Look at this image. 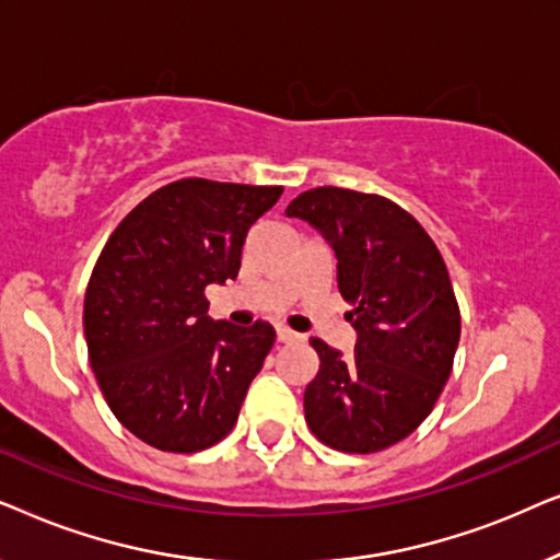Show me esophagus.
Masks as SVG:
<instances>
[{
	"mask_svg": "<svg viewBox=\"0 0 560 560\" xmlns=\"http://www.w3.org/2000/svg\"><path fill=\"white\" fill-rule=\"evenodd\" d=\"M301 336H298L295 331H290L288 326H278V341L280 343H290V341H298Z\"/></svg>",
	"mask_w": 560,
	"mask_h": 560,
	"instance_id": "esophagus-1",
	"label": "esophagus"
}]
</instances>
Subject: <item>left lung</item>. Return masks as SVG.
<instances>
[{"instance_id":"1","label":"left lung","mask_w":560,"mask_h":560,"mask_svg":"<svg viewBox=\"0 0 560 560\" xmlns=\"http://www.w3.org/2000/svg\"><path fill=\"white\" fill-rule=\"evenodd\" d=\"M336 255V282L357 328L354 354L320 339L305 423L326 446L374 454L408 439L448 382L462 313L446 262L408 211L377 194L324 186L290 201Z\"/></svg>"}]
</instances>
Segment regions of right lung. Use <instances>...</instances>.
<instances>
[{
    "label": "right lung",
    "mask_w": 560,
    "mask_h": 560,
    "mask_svg": "<svg viewBox=\"0 0 560 560\" xmlns=\"http://www.w3.org/2000/svg\"><path fill=\"white\" fill-rule=\"evenodd\" d=\"M280 194L183 178L137 203L104 244L83 301L89 362L119 423L152 448L196 454L240 418L275 328L213 320L203 293L236 278L249 226Z\"/></svg>",
    "instance_id": "1"
}]
</instances>
